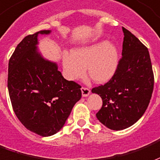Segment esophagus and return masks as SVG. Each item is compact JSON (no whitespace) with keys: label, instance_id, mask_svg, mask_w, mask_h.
Wrapping results in <instances>:
<instances>
[{"label":"esophagus","instance_id":"34e87169","mask_svg":"<svg viewBox=\"0 0 160 160\" xmlns=\"http://www.w3.org/2000/svg\"><path fill=\"white\" fill-rule=\"evenodd\" d=\"M81 91L82 95L83 97H87L88 94H90V90H89L88 88H85V87H82Z\"/></svg>","mask_w":160,"mask_h":160}]
</instances>
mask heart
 I'll return each mask as SVG.
<instances>
[{"mask_svg":"<svg viewBox=\"0 0 160 160\" xmlns=\"http://www.w3.org/2000/svg\"><path fill=\"white\" fill-rule=\"evenodd\" d=\"M118 65V51L113 43L101 42L92 46L78 48L72 54L64 53L62 66L64 75L68 80H76L88 75L95 82H105L114 75Z\"/></svg>","mask_w":160,"mask_h":160,"instance_id":"obj_1","label":"heart"}]
</instances>
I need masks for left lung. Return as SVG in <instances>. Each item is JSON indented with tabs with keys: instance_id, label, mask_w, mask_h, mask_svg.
<instances>
[{
	"instance_id": "8db88e82",
	"label": "left lung",
	"mask_w": 160,
	"mask_h": 160,
	"mask_svg": "<svg viewBox=\"0 0 160 160\" xmlns=\"http://www.w3.org/2000/svg\"><path fill=\"white\" fill-rule=\"evenodd\" d=\"M122 58L112 78L104 85L92 88L102 99L96 113L108 129L122 130L142 118L148 107L154 83L152 63L147 47L123 27Z\"/></svg>"
}]
</instances>
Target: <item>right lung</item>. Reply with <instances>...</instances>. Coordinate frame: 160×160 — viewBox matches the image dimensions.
<instances>
[{"instance_id":"right-lung-1","label":"right lung","mask_w":160,"mask_h":160,"mask_svg":"<svg viewBox=\"0 0 160 160\" xmlns=\"http://www.w3.org/2000/svg\"><path fill=\"white\" fill-rule=\"evenodd\" d=\"M40 31L18 43L8 63V88L12 109L21 123L41 136H53L64 126L81 99V86L63 78L54 62L37 49Z\"/></svg>"}]
</instances>
